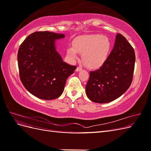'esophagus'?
Wrapping results in <instances>:
<instances>
[{"label": "esophagus", "mask_w": 151, "mask_h": 151, "mask_svg": "<svg viewBox=\"0 0 151 151\" xmlns=\"http://www.w3.org/2000/svg\"><path fill=\"white\" fill-rule=\"evenodd\" d=\"M82 70V68L80 67H77V68H76V72H79Z\"/></svg>", "instance_id": "esophagus-1"}]
</instances>
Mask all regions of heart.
<instances>
[{
	"label": "heart",
	"mask_w": 151,
	"mask_h": 151,
	"mask_svg": "<svg viewBox=\"0 0 151 151\" xmlns=\"http://www.w3.org/2000/svg\"><path fill=\"white\" fill-rule=\"evenodd\" d=\"M110 39L102 35H86L76 38L72 47L67 48V55L71 60L77 58V53L82 54L84 64L91 69L101 67L106 62L111 53Z\"/></svg>",
	"instance_id": "obj_1"
}]
</instances>
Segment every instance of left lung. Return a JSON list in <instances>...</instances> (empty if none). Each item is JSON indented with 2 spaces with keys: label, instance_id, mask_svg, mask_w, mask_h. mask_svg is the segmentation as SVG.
<instances>
[{
  "label": "left lung",
  "instance_id": "left-lung-1",
  "mask_svg": "<svg viewBox=\"0 0 151 151\" xmlns=\"http://www.w3.org/2000/svg\"><path fill=\"white\" fill-rule=\"evenodd\" d=\"M134 50L127 39L118 33L113 49L99 69L91 71L86 86L87 96L98 103H106L125 93L133 79Z\"/></svg>",
  "mask_w": 151,
  "mask_h": 151
}]
</instances>
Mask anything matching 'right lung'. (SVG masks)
<instances>
[{
  "label": "right lung",
  "instance_id": "1",
  "mask_svg": "<svg viewBox=\"0 0 151 151\" xmlns=\"http://www.w3.org/2000/svg\"><path fill=\"white\" fill-rule=\"evenodd\" d=\"M63 34L36 31L29 35L18 50L17 63L20 79L35 96L45 100L58 98L66 81L77 67L63 61L56 50L55 40Z\"/></svg>",
  "mask_w": 151,
  "mask_h": 151
}]
</instances>
